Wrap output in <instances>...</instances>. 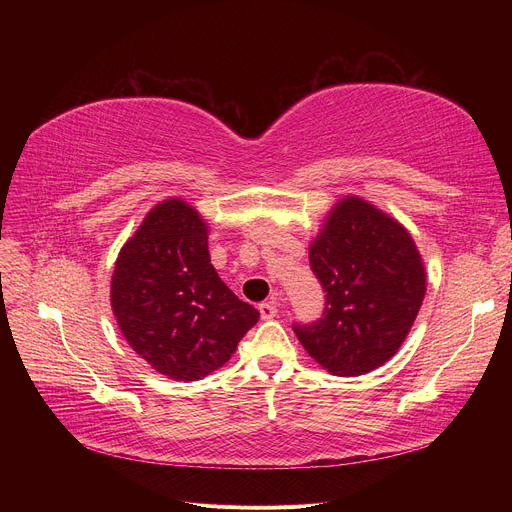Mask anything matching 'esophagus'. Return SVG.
Listing matches in <instances>:
<instances>
[{
    "label": "esophagus",
    "instance_id": "obj_1",
    "mask_svg": "<svg viewBox=\"0 0 512 512\" xmlns=\"http://www.w3.org/2000/svg\"><path fill=\"white\" fill-rule=\"evenodd\" d=\"M259 313H261V319H274L278 313V307L274 301H267L259 305Z\"/></svg>",
    "mask_w": 512,
    "mask_h": 512
}]
</instances>
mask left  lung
I'll use <instances>...</instances> for the list:
<instances>
[{
    "instance_id": "8db88e82",
    "label": "left lung",
    "mask_w": 512,
    "mask_h": 512,
    "mask_svg": "<svg viewBox=\"0 0 512 512\" xmlns=\"http://www.w3.org/2000/svg\"><path fill=\"white\" fill-rule=\"evenodd\" d=\"M309 263L326 309L313 324L292 326L305 351L342 378L392 359L425 297V267L407 228L359 197H344L311 242Z\"/></svg>"
}]
</instances>
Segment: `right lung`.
<instances>
[{"instance_id":"1","label":"right lung","mask_w":512,"mask_h":512,"mask_svg":"<svg viewBox=\"0 0 512 512\" xmlns=\"http://www.w3.org/2000/svg\"><path fill=\"white\" fill-rule=\"evenodd\" d=\"M110 297L132 351L178 382L220 369L259 321V311L220 280L207 224L182 199L157 203L126 240Z\"/></svg>"}]
</instances>
